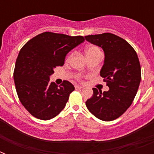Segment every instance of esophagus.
Returning <instances> with one entry per match:
<instances>
[{
	"label": "esophagus",
	"mask_w": 154,
	"mask_h": 154,
	"mask_svg": "<svg viewBox=\"0 0 154 154\" xmlns=\"http://www.w3.org/2000/svg\"><path fill=\"white\" fill-rule=\"evenodd\" d=\"M82 88H83V87L81 86V85H75V89H82Z\"/></svg>",
	"instance_id": "obj_1"
}]
</instances>
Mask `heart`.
I'll return each instance as SVG.
<instances>
[{
    "label": "heart",
    "mask_w": 154,
    "mask_h": 154,
    "mask_svg": "<svg viewBox=\"0 0 154 154\" xmlns=\"http://www.w3.org/2000/svg\"><path fill=\"white\" fill-rule=\"evenodd\" d=\"M100 51V49L96 46H90L88 47L86 49H85V55L87 54H91V53H98Z\"/></svg>",
    "instance_id": "b5f03b06"
}]
</instances>
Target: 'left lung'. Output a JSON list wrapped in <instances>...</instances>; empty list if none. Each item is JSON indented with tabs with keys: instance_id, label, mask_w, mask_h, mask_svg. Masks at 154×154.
I'll return each instance as SVG.
<instances>
[{
	"instance_id": "obj_1",
	"label": "left lung",
	"mask_w": 154,
	"mask_h": 154,
	"mask_svg": "<svg viewBox=\"0 0 154 154\" xmlns=\"http://www.w3.org/2000/svg\"><path fill=\"white\" fill-rule=\"evenodd\" d=\"M85 38L104 51L105 60L100 75L109 87V90L103 93L94 88L93 96L85 102L86 107L101 121L117 119L131 105L141 82L137 54L125 40L110 32L89 35Z\"/></svg>"
}]
</instances>
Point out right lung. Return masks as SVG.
I'll list each match as a JSON object with an SVG mask.
<instances>
[{
	"mask_svg": "<svg viewBox=\"0 0 154 154\" xmlns=\"http://www.w3.org/2000/svg\"><path fill=\"white\" fill-rule=\"evenodd\" d=\"M84 41L82 36L45 32L20 49L13 78L19 100L33 117L50 120L65 108L74 86L68 81L58 86L50 82V76L57 66L64 65L68 53Z\"/></svg>",
	"mask_w": 154,
	"mask_h": 154,
	"instance_id": "1",
	"label": "right lung"
}]
</instances>
